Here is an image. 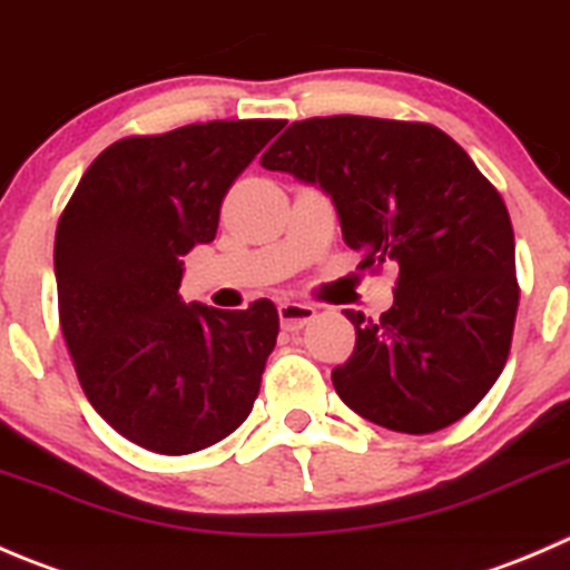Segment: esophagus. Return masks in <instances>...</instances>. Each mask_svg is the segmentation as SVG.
<instances>
[{
	"instance_id": "esophagus-1",
	"label": "esophagus",
	"mask_w": 570,
	"mask_h": 570,
	"mask_svg": "<svg viewBox=\"0 0 570 570\" xmlns=\"http://www.w3.org/2000/svg\"><path fill=\"white\" fill-rule=\"evenodd\" d=\"M277 313L285 330L291 332L302 330L304 324H309V321L315 318V307H309V304H302V302H291V298H285V302L277 304Z\"/></svg>"
}]
</instances>
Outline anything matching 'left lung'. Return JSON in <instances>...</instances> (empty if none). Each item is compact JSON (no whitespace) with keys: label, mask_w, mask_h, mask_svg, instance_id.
Wrapping results in <instances>:
<instances>
[{"label":"left lung","mask_w":570,"mask_h":570,"mask_svg":"<svg viewBox=\"0 0 570 570\" xmlns=\"http://www.w3.org/2000/svg\"><path fill=\"white\" fill-rule=\"evenodd\" d=\"M261 163L335 202L360 268L399 266L387 313L346 309V407L407 435L469 415L504 368L521 291L510 213L463 146L432 124L326 116L293 121Z\"/></svg>","instance_id":"left-lung-1"}]
</instances>
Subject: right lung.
Listing matches in <instances>:
<instances>
[{
    "instance_id": "add662e5",
    "label": "right lung",
    "mask_w": 570,
    "mask_h": 570,
    "mask_svg": "<svg viewBox=\"0 0 570 570\" xmlns=\"http://www.w3.org/2000/svg\"><path fill=\"white\" fill-rule=\"evenodd\" d=\"M277 118L188 124L107 146L55 235L60 330L96 413L157 454H190L238 430L277 343L274 302L185 304L183 257L210 244L222 202Z\"/></svg>"
}]
</instances>
